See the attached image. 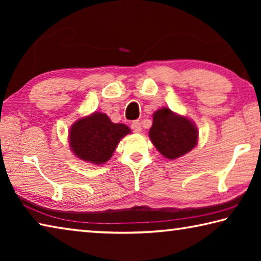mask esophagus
<instances>
[{
    "mask_svg": "<svg viewBox=\"0 0 261 261\" xmlns=\"http://www.w3.org/2000/svg\"><path fill=\"white\" fill-rule=\"evenodd\" d=\"M131 129L134 130V132H137V134H139L141 131V126H140V122L139 121H134L131 123Z\"/></svg>",
    "mask_w": 261,
    "mask_h": 261,
    "instance_id": "esophagus-1",
    "label": "esophagus"
}]
</instances>
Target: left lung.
Segmentation results:
<instances>
[{"instance_id":"obj_1","label":"left lung","mask_w":261,"mask_h":261,"mask_svg":"<svg viewBox=\"0 0 261 261\" xmlns=\"http://www.w3.org/2000/svg\"><path fill=\"white\" fill-rule=\"evenodd\" d=\"M148 135L158 151L169 160L189 153L198 141L196 125L167 107L153 114V124Z\"/></svg>"}]
</instances>
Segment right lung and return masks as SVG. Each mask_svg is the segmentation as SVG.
Returning a JSON list of instances; mask_svg holds the SVG:
<instances>
[{
	"label": "right lung",
	"instance_id": "add662e5",
	"mask_svg": "<svg viewBox=\"0 0 261 261\" xmlns=\"http://www.w3.org/2000/svg\"><path fill=\"white\" fill-rule=\"evenodd\" d=\"M130 132L125 124L113 123L106 114L94 113L79 118L71 126L70 147L81 160L102 165L112 158L120 140Z\"/></svg>",
	"mask_w": 261,
	"mask_h": 261
}]
</instances>
